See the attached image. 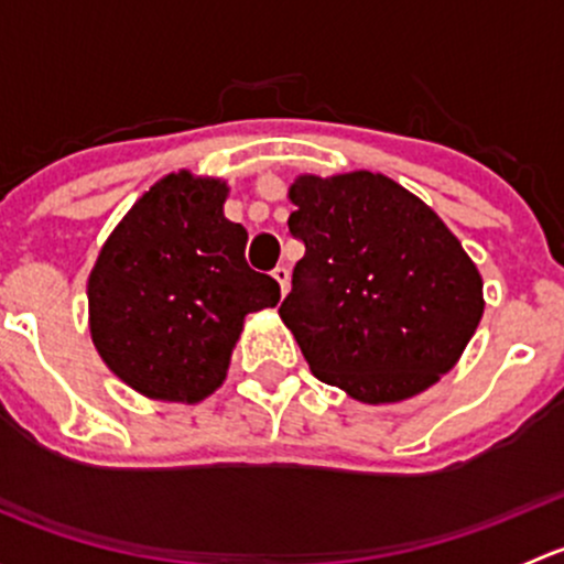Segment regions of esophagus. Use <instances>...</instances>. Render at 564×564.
<instances>
[{
  "label": "esophagus",
  "mask_w": 564,
  "mask_h": 564,
  "mask_svg": "<svg viewBox=\"0 0 564 564\" xmlns=\"http://www.w3.org/2000/svg\"><path fill=\"white\" fill-rule=\"evenodd\" d=\"M272 278H275L278 286H281V294H286L289 292V270H286V267H275V270H272Z\"/></svg>",
  "instance_id": "1"
}]
</instances>
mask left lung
Listing matches in <instances>:
<instances>
[{
  "label": "left lung",
  "instance_id": "obj_1",
  "mask_svg": "<svg viewBox=\"0 0 564 564\" xmlns=\"http://www.w3.org/2000/svg\"><path fill=\"white\" fill-rule=\"evenodd\" d=\"M305 246L278 314L316 379L362 403L412 398L451 371L482 316V281L440 215L382 174L300 176Z\"/></svg>",
  "mask_w": 564,
  "mask_h": 564
}]
</instances>
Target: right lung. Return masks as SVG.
I'll return each instance as SVG.
<instances>
[{
    "mask_svg": "<svg viewBox=\"0 0 564 564\" xmlns=\"http://www.w3.org/2000/svg\"><path fill=\"white\" fill-rule=\"evenodd\" d=\"M226 185L169 174L130 207L89 275V329L106 366L161 401L196 403L229 368L242 318L281 300L250 270Z\"/></svg>",
    "mask_w": 564,
    "mask_h": 564,
    "instance_id": "right-lung-1",
    "label": "right lung"
}]
</instances>
